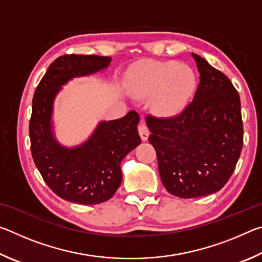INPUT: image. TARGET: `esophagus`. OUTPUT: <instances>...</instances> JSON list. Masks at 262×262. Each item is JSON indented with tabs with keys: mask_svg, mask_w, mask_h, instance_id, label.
Returning <instances> with one entry per match:
<instances>
[{
	"mask_svg": "<svg viewBox=\"0 0 262 262\" xmlns=\"http://www.w3.org/2000/svg\"><path fill=\"white\" fill-rule=\"evenodd\" d=\"M139 134L141 136L142 141H147L148 140L150 132H149L148 127H147V125H145L144 121H141L140 122V125H139Z\"/></svg>",
	"mask_w": 262,
	"mask_h": 262,
	"instance_id": "1",
	"label": "esophagus"
}]
</instances>
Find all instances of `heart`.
Segmentation results:
<instances>
[{"mask_svg":"<svg viewBox=\"0 0 262 262\" xmlns=\"http://www.w3.org/2000/svg\"><path fill=\"white\" fill-rule=\"evenodd\" d=\"M128 88L137 98H149L157 92L155 110L171 115L187 104L195 89V75L188 66L176 61H147L132 70Z\"/></svg>","mask_w":262,"mask_h":262,"instance_id":"heart-1","label":"heart"}]
</instances>
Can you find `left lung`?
I'll list each match as a JSON object with an SVG mask.
<instances>
[{"label":"left lung","instance_id":"left-lung-1","mask_svg":"<svg viewBox=\"0 0 262 262\" xmlns=\"http://www.w3.org/2000/svg\"><path fill=\"white\" fill-rule=\"evenodd\" d=\"M192 55L200 73L193 101L176 117L145 119L164 187L183 199L216 193L228 183L244 136L241 98L231 81Z\"/></svg>","mask_w":262,"mask_h":262}]
</instances>
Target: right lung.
Masks as SVG:
<instances>
[{
  "mask_svg": "<svg viewBox=\"0 0 262 262\" xmlns=\"http://www.w3.org/2000/svg\"><path fill=\"white\" fill-rule=\"evenodd\" d=\"M111 60L99 55L60 56L35 89L29 126L31 152L48 187L69 202L98 205L112 198L122 180V159L141 143L135 111L118 120L101 121L77 147H63L53 134V103L62 85L107 68Z\"/></svg>",
  "mask_w": 262,
  "mask_h": 262,
  "instance_id": "add662e5",
  "label": "right lung"
}]
</instances>
